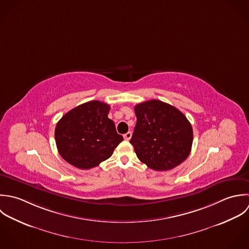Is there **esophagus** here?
I'll list each match as a JSON object with an SVG mask.
<instances>
[{"mask_svg":"<svg viewBox=\"0 0 249 249\" xmlns=\"http://www.w3.org/2000/svg\"><path fill=\"white\" fill-rule=\"evenodd\" d=\"M131 136H132V133H131L130 131H128V132H126V133L124 135V138L126 141H129L130 138H131Z\"/></svg>","mask_w":249,"mask_h":249,"instance_id":"obj_1","label":"esophagus"}]
</instances>
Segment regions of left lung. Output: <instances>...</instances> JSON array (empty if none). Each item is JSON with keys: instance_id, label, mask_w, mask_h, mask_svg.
I'll return each mask as SVG.
<instances>
[{"instance_id": "1", "label": "left lung", "mask_w": 249, "mask_h": 249, "mask_svg": "<svg viewBox=\"0 0 249 249\" xmlns=\"http://www.w3.org/2000/svg\"><path fill=\"white\" fill-rule=\"evenodd\" d=\"M137 123L130 139L137 158L151 169L171 170L190 154L193 130L176 107L152 99L134 107Z\"/></svg>"}]
</instances>
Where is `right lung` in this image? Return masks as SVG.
<instances>
[{"instance_id":"add662e5","label":"right lung","mask_w":249,"mask_h":249,"mask_svg":"<svg viewBox=\"0 0 249 249\" xmlns=\"http://www.w3.org/2000/svg\"><path fill=\"white\" fill-rule=\"evenodd\" d=\"M110 106L98 100L83 103L65 114L55 128L59 154L70 164L90 169L108 160L124 140L108 118Z\"/></svg>"}]
</instances>
